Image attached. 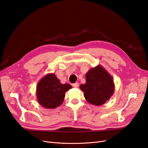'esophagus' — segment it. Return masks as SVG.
Instances as JSON below:
<instances>
[{"label": "esophagus", "instance_id": "1", "mask_svg": "<svg viewBox=\"0 0 148 148\" xmlns=\"http://www.w3.org/2000/svg\"><path fill=\"white\" fill-rule=\"evenodd\" d=\"M72 86L74 87V88H78L79 86V83L78 82H76L75 83H73L72 84Z\"/></svg>", "mask_w": 148, "mask_h": 148}]
</instances>
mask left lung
<instances>
[{
    "mask_svg": "<svg viewBox=\"0 0 148 148\" xmlns=\"http://www.w3.org/2000/svg\"><path fill=\"white\" fill-rule=\"evenodd\" d=\"M89 104L99 106L113 95L115 84L111 75L102 65L90 69L86 74V83L79 86Z\"/></svg>",
    "mask_w": 148,
    "mask_h": 148,
    "instance_id": "1",
    "label": "left lung"
}]
</instances>
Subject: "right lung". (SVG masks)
<instances>
[{"mask_svg":"<svg viewBox=\"0 0 148 148\" xmlns=\"http://www.w3.org/2000/svg\"><path fill=\"white\" fill-rule=\"evenodd\" d=\"M71 88L69 84H62L54 73H48L37 84V100L44 108L55 109L63 103L65 92Z\"/></svg>","mask_w":148,"mask_h":148,"instance_id":"obj_1","label":"right lung"}]
</instances>
